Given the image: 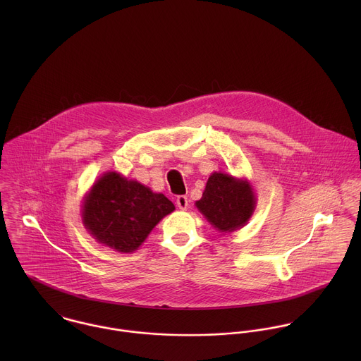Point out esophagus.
Instances as JSON below:
<instances>
[{
    "instance_id": "1",
    "label": "esophagus",
    "mask_w": 361,
    "mask_h": 361,
    "mask_svg": "<svg viewBox=\"0 0 361 361\" xmlns=\"http://www.w3.org/2000/svg\"><path fill=\"white\" fill-rule=\"evenodd\" d=\"M176 206L179 207L180 209H186L189 206V199L188 196H178L176 199Z\"/></svg>"
}]
</instances>
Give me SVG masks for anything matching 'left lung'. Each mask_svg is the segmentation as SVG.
<instances>
[{"label": "left lung", "instance_id": "obj_1", "mask_svg": "<svg viewBox=\"0 0 361 361\" xmlns=\"http://www.w3.org/2000/svg\"><path fill=\"white\" fill-rule=\"evenodd\" d=\"M257 197L252 183L225 172H212L197 209L219 232L228 233L243 228L252 218Z\"/></svg>", "mask_w": 361, "mask_h": 361}]
</instances>
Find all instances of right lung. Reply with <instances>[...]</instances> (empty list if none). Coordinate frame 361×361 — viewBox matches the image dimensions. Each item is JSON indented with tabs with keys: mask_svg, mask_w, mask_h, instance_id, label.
<instances>
[{
	"mask_svg": "<svg viewBox=\"0 0 361 361\" xmlns=\"http://www.w3.org/2000/svg\"><path fill=\"white\" fill-rule=\"evenodd\" d=\"M173 209L162 193L109 171L83 197L82 222L99 243L119 253H133Z\"/></svg>",
	"mask_w": 361,
	"mask_h": 361,
	"instance_id": "right-lung-1",
	"label": "right lung"
}]
</instances>
